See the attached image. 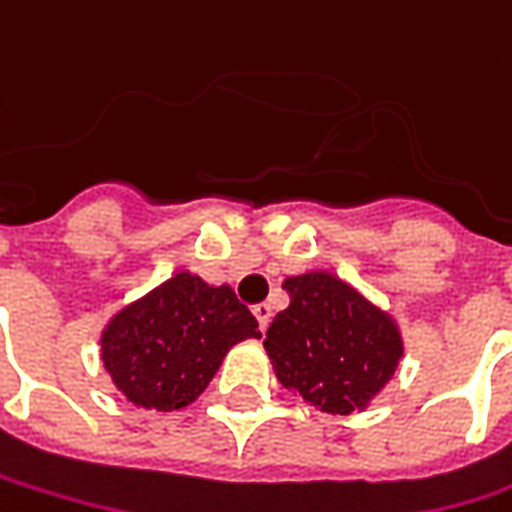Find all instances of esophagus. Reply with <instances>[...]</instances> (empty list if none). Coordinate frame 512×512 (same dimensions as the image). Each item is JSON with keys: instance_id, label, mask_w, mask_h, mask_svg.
<instances>
[{"instance_id": "34e87169", "label": "esophagus", "mask_w": 512, "mask_h": 512, "mask_svg": "<svg viewBox=\"0 0 512 512\" xmlns=\"http://www.w3.org/2000/svg\"><path fill=\"white\" fill-rule=\"evenodd\" d=\"M253 316L259 319V327L265 330L267 325H270V319H273V307L267 305V302H262V305H256L253 307Z\"/></svg>"}]
</instances>
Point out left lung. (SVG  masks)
<instances>
[{
  "instance_id": "left-lung-1",
  "label": "left lung",
  "mask_w": 512,
  "mask_h": 512,
  "mask_svg": "<svg viewBox=\"0 0 512 512\" xmlns=\"http://www.w3.org/2000/svg\"><path fill=\"white\" fill-rule=\"evenodd\" d=\"M265 350L282 387L330 416L362 413L393 379L404 344L390 313L327 270L287 276Z\"/></svg>"
}]
</instances>
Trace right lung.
<instances>
[{
  "label": "right lung",
  "instance_id": "right-lung-1",
  "mask_svg": "<svg viewBox=\"0 0 512 512\" xmlns=\"http://www.w3.org/2000/svg\"><path fill=\"white\" fill-rule=\"evenodd\" d=\"M259 336L230 287L182 270L113 313L99 344L110 382L130 404L170 413L202 396L233 344Z\"/></svg>",
  "mask_w": 512,
  "mask_h": 512
}]
</instances>
